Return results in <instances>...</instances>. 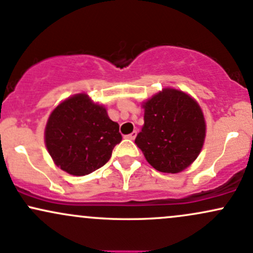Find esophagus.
<instances>
[{
	"instance_id": "34e87169",
	"label": "esophagus",
	"mask_w": 253,
	"mask_h": 253,
	"mask_svg": "<svg viewBox=\"0 0 253 253\" xmlns=\"http://www.w3.org/2000/svg\"><path fill=\"white\" fill-rule=\"evenodd\" d=\"M135 137H137V131H133L132 133H129V134L127 135V138H128V139H131V140L134 139Z\"/></svg>"
}]
</instances>
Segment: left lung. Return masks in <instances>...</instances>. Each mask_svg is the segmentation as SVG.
I'll list each match as a JSON object with an SVG mask.
<instances>
[{
  "label": "left lung",
  "instance_id": "obj_1",
  "mask_svg": "<svg viewBox=\"0 0 253 253\" xmlns=\"http://www.w3.org/2000/svg\"><path fill=\"white\" fill-rule=\"evenodd\" d=\"M144 109V126L134 140L138 148L158 171L184 170L204 143L205 122L199 105L182 91L165 88Z\"/></svg>",
  "mask_w": 253,
  "mask_h": 253
}]
</instances>
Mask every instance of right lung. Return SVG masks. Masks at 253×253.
<instances>
[{
	"instance_id": "add662e5",
	"label": "right lung",
	"mask_w": 253,
	"mask_h": 253,
	"mask_svg": "<svg viewBox=\"0 0 253 253\" xmlns=\"http://www.w3.org/2000/svg\"><path fill=\"white\" fill-rule=\"evenodd\" d=\"M122 140L119 124L105 108L79 93L59 104L45 127V145L57 167L72 175H87L103 167Z\"/></svg>"
}]
</instances>
